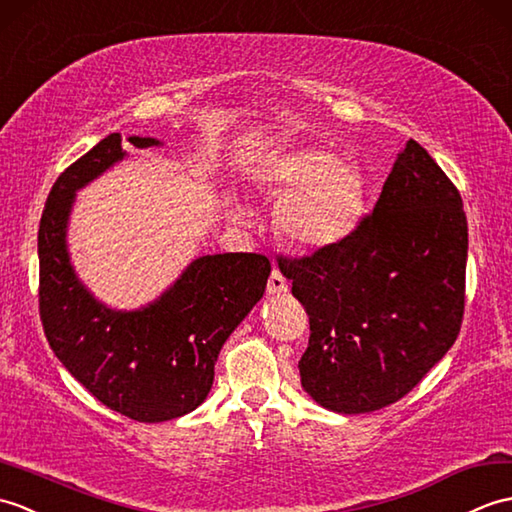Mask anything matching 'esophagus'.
Returning <instances> with one entry per match:
<instances>
[{"instance_id":"obj_1","label":"esophagus","mask_w":512,"mask_h":512,"mask_svg":"<svg viewBox=\"0 0 512 512\" xmlns=\"http://www.w3.org/2000/svg\"><path fill=\"white\" fill-rule=\"evenodd\" d=\"M287 291H289V285H287L285 276H282L278 269L271 271L269 282H267V295H280V293H287Z\"/></svg>"}]
</instances>
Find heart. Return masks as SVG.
<instances>
[{"label":"heart","instance_id":"heart-1","mask_svg":"<svg viewBox=\"0 0 512 512\" xmlns=\"http://www.w3.org/2000/svg\"><path fill=\"white\" fill-rule=\"evenodd\" d=\"M263 184L278 197L276 225L291 245L304 252L335 247L355 232L363 214V179L350 162L317 146L280 153L263 170ZM236 221L247 210L234 203Z\"/></svg>","mask_w":512,"mask_h":512}]
</instances>
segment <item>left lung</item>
Masks as SVG:
<instances>
[{"mask_svg": "<svg viewBox=\"0 0 512 512\" xmlns=\"http://www.w3.org/2000/svg\"><path fill=\"white\" fill-rule=\"evenodd\" d=\"M467 249L460 192L407 140L377 206L346 241L278 260L311 324L298 366L304 392L337 414L403 399L460 333Z\"/></svg>", "mask_w": 512, "mask_h": 512, "instance_id": "8db88e82", "label": "left lung"}]
</instances>
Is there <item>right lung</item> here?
<instances>
[{
	"label": "right lung",
	"instance_id": "add662e5",
	"mask_svg": "<svg viewBox=\"0 0 512 512\" xmlns=\"http://www.w3.org/2000/svg\"><path fill=\"white\" fill-rule=\"evenodd\" d=\"M135 149L164 146L129 135ZM120 133L56 179L39 223V311L65 370L109 410L138 423H164L206 401L214 361L256 302L271 265L260 254L197 256L173 285L138 309H113L78 278L67 245L76 192L129 160Z\"/></svg>",
	"mask_w": 512,
	"mask_h": 512
}]
</instances>
